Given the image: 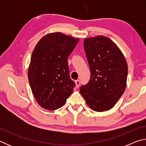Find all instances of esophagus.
<instances>
[{
	"label": "esophagus",
	"instance_id": "1",
	"mask_svg": "<svg viewBox=\"0 0 146 146\" xmlns=\"http://www.w3.org/2000/svg\"><path fill=\"white\" fill-rule=\"evenodd\" d=\"M75 85H76V88H78L79 87V86H80V80H75Z\"/></svg>",
	"mask_w": 146,
	"mask_h": 146
}]
</instances>
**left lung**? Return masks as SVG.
Here are the masks:
<instances>
[{"mask_svg":"<svg viewBox=\"0 0 146 146\" xmlns=\"http://www.w3.org/2000/svg\"><path fill=\"white\" fill-rule=\"evenodd\" d=\"M84 48L91 78L80 94L91 110L102 112L114 107L126 87L127 64L119 48L105 36L85 38Z\"/></svg>","mask_w":146,"mask_h":146,"instance_id":"1","label":"left lung"}]
</instances>
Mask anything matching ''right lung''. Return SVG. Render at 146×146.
<instances>
[{"label": "right lung", "mask_w": 146, "mask_h": 146, "mask_svg": "<svg viewBox=\"0 0 146 146\" xmlns=\"http://www.w3.org/2000/svg\"><path fill=\"white\" fill-rule=\"evenodd\" d=\"M78 40L55 32L44 36L34 48L28 76L32 93L42 108L57 110L72 93L75 84L70 77L68 58Z\"/></svg>", "instance_id": "obj_1"}]
</instances>
